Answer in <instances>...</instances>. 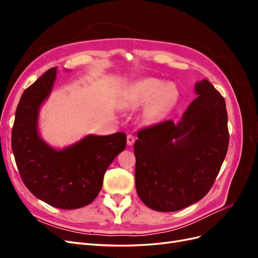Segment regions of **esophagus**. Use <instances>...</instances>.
Returning a JSON list of instances; mask_svg holds the SVG:
<instances>
[{
    "label": "esophagus",
    "instance_id": "obj_1",
    "mask_svg": "<svg viewBox=\"0 0 258 258\" xmlns=\"http://www.w3.org/2000/svg\"><path fill=\"white\" fill-rule=\"evenodd\" d=\"M134 143H135V137L132 135H128L127 136V144L132 145Z\"/></svg>",
    "mask_w": 258,
    "mask_h": 258
}]
</instances>
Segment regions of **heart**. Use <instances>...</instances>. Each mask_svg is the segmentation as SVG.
<instances>
[{
  "label": "heart",
  "instance_id": "heart-1",
  "mask_svg": "<svg viewBox=\"0 0 258 258\" xmlns=\"http://www.w3.org/2000/svg\"><path fill=\"white\" fill-rule=\"evenodd\" d=\"M151 106L148 107V116L155 117L159 115L166 107L173 102L176 97V89L173 85L163 83L155 79H147L137 83L132 87L127 96L126 105L137 107L152 100Z\"/></svg>",
  "mask_w": 258,
  "mask_h": 258
}]
</instances>
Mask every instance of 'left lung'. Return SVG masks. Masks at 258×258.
Segmentation results:
<instances>
[{
	"label": "left lung",
	"instance_id": "left-lung-1",
	"mask_svg": "<svg viewBox=\"0 0 258 258\" xmlns=\"http://www.w3.org/2000/svg\"><path fill=\"white\" fill-rule=\"evenodd\" d=\"M195 99L178 122L165 120L138 131L136 187L153 210L173 212L204 198L227 154L225 99L209 81L195 87Z\"/></svg>",
	"mask_w": 258,
	"mask_h": 258
}]
</instances>
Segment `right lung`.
<instances>
[{
  "label": "right lung",
  "mask_w": 258,
  "mask_h": 258,
  "mask_svg": "<svg viewBox=\"0 0 258 258\" xmlns=\"http://www.w3.org/2000/svg\"><path fill=\"white\" fill-rule=\"evenodd\" d=\"M57 70L51 68L22 93L12 130V150L20 177L38 199L59 209H79L96 199L111 162L126 147L127 136H88L62 151L37 134L40 105L49 96Z\"/></svg>",
  "instance_id": "1"
}]
</instances>
